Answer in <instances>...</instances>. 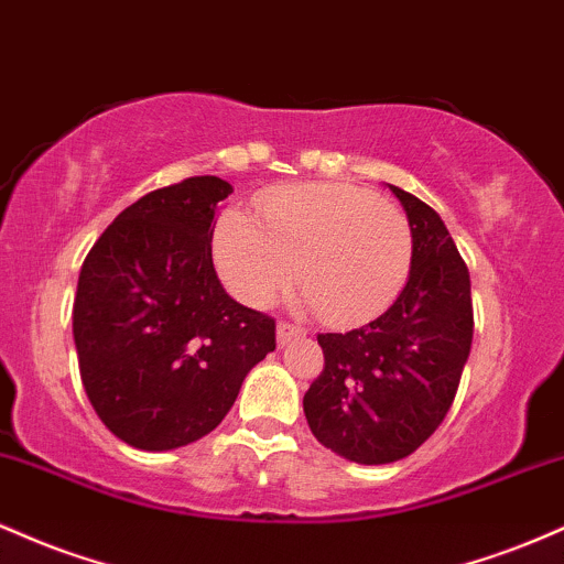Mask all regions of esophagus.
Returning <instances> with one entry per match:
<instances>
[{"label":"esophagus","instance_id":"1","mask_svg":"<svg viewBox=\"0 0 564 564\" xmlns=\"http://www.w3.org/2000/svg\"><path fill=\"white\" fill-rule=\"evenodd\" d=\"M302 334H304V328L294 326V323H286V321L278 323V345H286V341H291L294 336H302Z\"/></svg>","mask_w":564,"mask_h":564}]
</instances>
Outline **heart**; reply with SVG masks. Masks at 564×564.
Wrapping results in <instances>:
<instances>
[{
  "label": "heart",
  "mask_w": 564,
  "mask_h": 564,
  "mask_svg": "<svg viewBox=\"0 0 564 564\" xmlns=\"http://www.w3.org/2000/svg\"><path fill=\"white\" fill-rule=\"evenodd\" d=\"M257 206L260 225L228 209L212 243L219 278L241 302L268 307L300 275L302 300L347 326L379 315L403 291L413 230L400 206L341 183L278 187Z\"/></svg>",
  "instance_id": "obj_1"
}]
</instances>
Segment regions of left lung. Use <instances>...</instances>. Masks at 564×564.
Listing matches in <instances>:
<instances>
[{"instance_id": "left-lung-1", "label": "left lung", "mask_w": 564, "mask_h": 564, "mask_svg": "<svg viewBox=\"0 0 564 564\" xmlns=\"http://www.w3.org/2000/svg\"><path fill=\"white\" fill-rule=\"evenodd\" d=\"M390 187L413 230L405 289L366 326L318 334L323 371L304 392L313 435L355 464L400 462L443 424L475 332L469 270L448 228L422 198Z\"/></svg>"}]
</instances>
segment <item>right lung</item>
<instances>
[{"label": "right lung", "instance_id": "right-lung-1", "mask_svg": "<svg viewBox=\"0 0 564 564\" xmlns=\"http://www.w3.org/2000/svg\"><path fill=\"white\" fill-rule=\"evenodd\" d=\"M230 183L187 177L127 206L82 264L74 341L100 422L140 451L209 435L246 373L275 349V321L230 300L212 262Z\"/></svg>", "mask_w": 564, "mask_h": 564}]
</instances>
